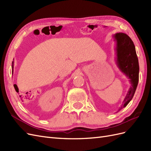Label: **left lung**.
Masks as SVG:
<instances>
[{"instance_id": "left-lung-1", "label": "left lung", "mask_w": 151, "mask_h": 151, "mask_svg": "<svg viewBox=\"0 0 151 151\" xmlns=\"http://www.w3.org/2000/svg\"><path fill=\"white\" fill-rule=\"evenodd\" d=\"M114 37L116 41L117 64L120 70L129 77L132 84L119 111L129 104L135 94L139 83V65L135 45L129 36L119 33L114 35Z\"/></svg>"}]
</instances>
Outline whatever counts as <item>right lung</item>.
<instances>
[{
    "mask_svg": "<svg viewBox=\"0 0 151 151\" xmlns=\"http://www.w3.org/2000/svg\"><path fill=\"white\" fill-rule=\"evenodd\" d=\"M12 72H13V64H12ZM14 87L15 90H16V91H19V89H18V88H17V85H16V84H14Z\"/></svg>",
    "mask_w": 151,
    "mask_h": 151,
    "instance_id": "obj_1",
    "label": "right lung"
}]
</instances>
